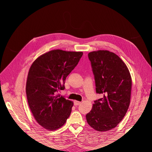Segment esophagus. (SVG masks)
I'll list each match as a JSON object with an SVG mask.
<instances>
[{
  "label": "esophagus",
  "instance_id": "34e87169",
  "mask_svg": "<svg viewBox=\"0 0 152 152\" xmlns=\"http://www.w3.org/2000/svg\"><path fill=\"white\" fill-rule=\"evenodd\" d=\"M81 103V102H78V101H74V104L76 105H79Z\"/></svg>",
  "mask_w": 152,
  "mask_h": 152
}]
</instances>
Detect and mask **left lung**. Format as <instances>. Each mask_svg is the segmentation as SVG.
Wrapping results in <instances>:
<instances>
[{"label": "left lung", "instance_id": "1", "mask_svg": "<svg viewBox=\"0 0 152 152\" xmlns=\"http://www.w3.org/2000/svg\"><path fill=\"white\" fill-rule=\"evenodd\" d=\"M94 76L96 93L103 95L94 101L86 115L89 125L99 132L115 127L125 116L131 99L132 80L126 65L117 54L99 50L88 54Z\"/></svg>", "mask_w": 152, "mask_h": 152}]
</instances>
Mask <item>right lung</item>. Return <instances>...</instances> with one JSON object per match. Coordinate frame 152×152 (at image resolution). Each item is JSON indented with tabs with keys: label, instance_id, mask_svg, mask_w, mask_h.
Returning <instances> with one entry per match:
<instances>
[{
	"label": "right lung",
	"instance_id": "obj_1",
	"mask_svg": "<svg viewBox=\"0 0 152 152\" xmlns=\"http://www.w3.org/2000/svg\"><path fill=\"white\" fill-rule=\"evenodd\" d=\"M82 55L53 50L37 58L30 68L26 84L28 103L36 121L47 130L60 128L70 116L73 102L57 93L65 89L66 77Z\"/></svg>",
	"mask_w": 152,
	"mask_h": 152
}]
</instances>
